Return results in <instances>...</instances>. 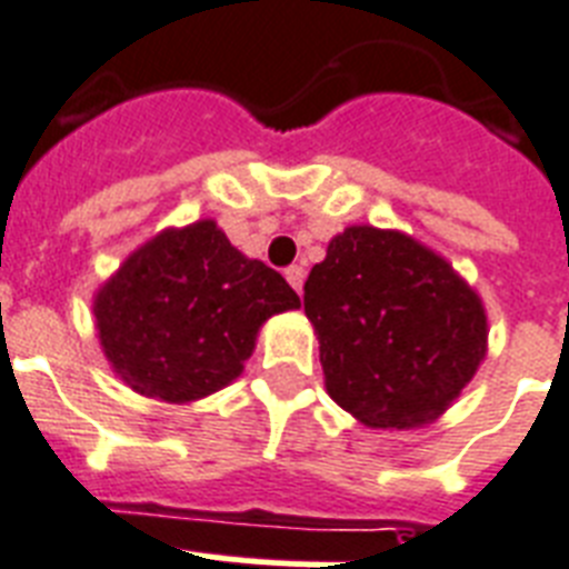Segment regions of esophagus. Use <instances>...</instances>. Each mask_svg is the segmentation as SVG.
<instances>
[{"instance_id": "obj_1", "label": "esophagus", "mask_w": 569, "mask_h": 569, "mask_svg": "<svg viewBox=\"0 0 569 569\" xmlns=\"http://www.w3.org/2000/svg\"><path fill=\"white\" fill-rule=\"evenodd\" d=\"M303 277H307L303 266H289V269H286V280L292 283L295 292H300V289H303Z\"/></svg>"}]
</instances>
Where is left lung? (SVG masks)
Returning a JSON list of instances; mask_svg holds the SVG:
<instances>
[{
  "instance_id": "8db88e82",
  "label": "left lung",
  "mask_w": 569,
  "mask_h": 569,
  "mask_svg": "<svg viewBox=\"0 0 569 569\" xmlns=\"http://www.w3.org/2000/svg\"><path fill=\"white\" fill-rule=\"evenodd\" d=\"M327 391L377 429L436 420L485 357V309L441 257L415 239L348 228L303 283Z\"/></svg>"
}]
</instances>
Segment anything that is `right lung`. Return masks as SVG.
I'll list each match as a JSON object with an SVG mask.
<instances>
[{
  "label": "right lung",
  "instance_id": "obj_1",
  "mask_svg": "<svg viewBox=\"0 0 569 569\" xmlns=\"http://www.w3.org/2000/svg\"><path fill=\"white\" fill-rule=\"evenodd\" d=\"M298 307L274 269L239 253L216 221H196L131 253L92 312L133 391L187 403L237 380L262 321Z\"/></svg>",
  "mask_w": 569,
  "mask_h": 569
}]
</instances>
